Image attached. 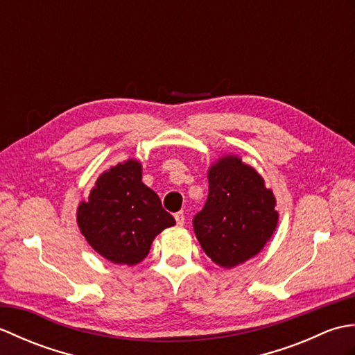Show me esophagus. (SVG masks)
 Instances as JSON below:
<instances>
[{
    "label": "esophagus",
    "instance_id": "34e87169",
    "mask_svg": "<svg viewBox=\"0 0 355 355\" xmlns=\"http://www.w3.org/2000/svg\"><path fill=\"white\" fill-rule=\"evenodd\" d=\"M173 216H175L177 225H180V227H182V225L184 224V214H183V212H177Z\"/></svg>",
    "mask_w": 355,
    "mask_h": 355
}]
</instances>
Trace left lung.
<instances>
[{"label":"left lung","instance_id":"1","mask_svg":"<svg viewBox=\"0 0 355 355\" xmlns=\"http://www.w3.org/2000/svg\"><path fill=\"white\" fill-rule=\"evenodd\" d=\"M209 195L193 218L202 250L216 266L233 268L252 259L277 227L273 191L243 158L227 154L209 166Z\"/></svg>","mask_w":355,"mask_h":355}]
</instances>
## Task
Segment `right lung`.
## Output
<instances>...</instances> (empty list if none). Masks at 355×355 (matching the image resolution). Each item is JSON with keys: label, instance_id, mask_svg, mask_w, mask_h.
Returning <instances> with one entry per match:
<instances>
[{"label": "right lung", "instance_id": "right-lung-1", "mask_svg": "<svg viewBox=\"0 0 355 355\" xmlns=\"http://www.w3.org/2000/svg\"><path fill=\"white\" fill-rule=\"evenodd\" d=\"M76 220L93 250L122 266L141 262L158 233L175 224L141 182V163L135 158L101 173L88 198L79 202Z\"/></svg>", "mask_w": 355, "mask_h": 355}]
</instances>
